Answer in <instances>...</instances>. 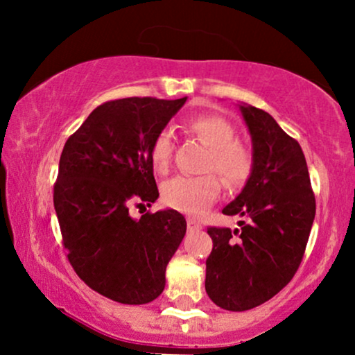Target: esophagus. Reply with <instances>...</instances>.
I'll use <instances>...</instances> for the list:
<instances>
[{"mask_svg": "<svg viewBox=\"0 0 355 355\" xmlns=\"http://www.w3.org/2000/svg\"><path fill=\"white\" fill-rule=\"evenodd\" d=\"M187 227H189V230L190 232H198V230H202V225L198 222H195L193 218H189L187 220Z\"/></svg>", "mask_w": 355, "mask_h": 355, "instance_id": "esophagus-1", "label": "esophagus"}]
</instances>
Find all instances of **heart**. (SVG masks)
I'll return each mask as SVG.
<instances>
[{"mask_svg":"<svg viewBox=\"0 0 355 355\" xmlns=\"http://www.w3.org/2000/svg\"><path fill=\"white\" fill-rule=\"evenodd\" d=\"M189 130L203 145L210 148L205 170H215L229 185H240L252 172V152L237 140V133L225 118L198 116L190 120ZM173 155V133L164 128L153 138L150 158L155 170L164 173L168 170ZM220 182L214 175L185 177L177 175L162 187V198L168 207L187 215H202L217 200Z\"/></svg>","mask_w":355,"mask_h":355,"instance_id":"b5f03b06","label":"heart"}]
</instances>
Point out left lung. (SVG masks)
<instances>
[{"label":"left lung","instance_id":"obj_1","mask_svg":"<svg viewBox=\"0 0 355 355\" xmlns=\"http://www.w3.org/2000/svg\"><path fill=\"white\" fill-rule=\"evenodd\" d=\"M252 137V172L222 214L239 215L240 229L207 232L205 291L232 312L267 302L299 268L315 217L307 162L300 145L263 110L237 105Z\"/></svg>","mask_w":355,"mask_h":355}]
</instances>
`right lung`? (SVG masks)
Returning <instances> with one entry per match:
<instances>
[{"label": "right lung", "mask_w": 355, "mask_h": 355, "mask_svg": "<svg viewBox=\"0 0 355 355\" xmlns=\"http://www.w3.org/2000/svg\"><path fill=\"white\" fill-rule=\"evenodd\" d=\"M178 100L121 98L89 113L68 138L55 183L68 260L88 287L120 304L140 305L165 288V270L187 232L177 210L133 218V203L158 198L150 146L175 113Z\"/></svg>", "instance_id": "add662e5"}]
</instances>
